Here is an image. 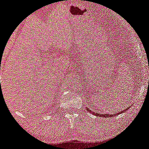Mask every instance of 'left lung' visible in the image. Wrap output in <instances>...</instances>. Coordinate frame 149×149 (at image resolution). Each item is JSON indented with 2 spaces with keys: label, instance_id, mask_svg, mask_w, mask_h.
Here are the masks:
<instances>
[{
  "label": "left lung",
  "instance_id": "1",
  "mask_svg": "<svg viewBox=\"0 0 149 149\" xmlns=\"http://www.w3.org/2000/svg\"><path fill=\"white\" fill-rule=\"evenodd\" d=\"M129 108H130V107H129ZM129 108H127V109H124L123 111H121L120 112H117V113H115V114H100L98 112H97V113H96V112H93V111H92V110H90L88 108H87V110L88 111V112H90V113H91V114H94L95 116H98V117H114V116H117V115H118V114H120L121 113H123V112H126V111L127 110V109H129Z\"/></svg>",
  "mask_w": 149,
  "mask_h": 149
}]
</instances>
